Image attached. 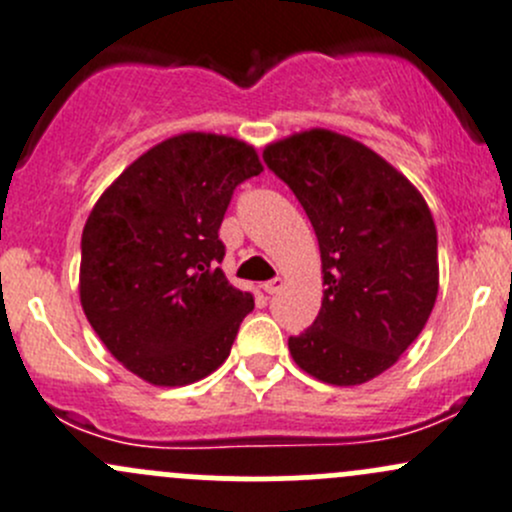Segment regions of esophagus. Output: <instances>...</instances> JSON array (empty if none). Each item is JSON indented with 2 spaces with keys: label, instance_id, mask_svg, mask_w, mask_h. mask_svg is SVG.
<instances>
[{
  "label": "esophagus",
  "instance_id": "esophagus-1",
  "mask_svg": "<svg viewBox=\"0 0 512 512\" xmlns=\"http://www.w3.org/2000/svg\"><path fill=\"white\" fill-rule=\"evenodd\" d=\"M282 287H285V280H282V277H275V280H270V282H265V285H262V289H265L267 294H277Z\"/></svg>",
  "mask_w": 512,
  "mask_h": 512
}]
</instances>
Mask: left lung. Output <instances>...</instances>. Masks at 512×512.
<instances>
[{"instance_id":"left-lung-1","label":"left lung","mask_w":512,"mask_h":512,"mask_svg":"<svg viewBox=\"0 0 512 512\" xmlns=\"http://www.w3.org/2000/svg\"><path fill=\"white\" fill-rule=\"evenodd\" d=\"M262 158L302 203L322 255V307L289 337V354L324 384H366L414 344L436 304L431 210L389 160L327 128L270 143Z\"/></svg>"}]
</instances>
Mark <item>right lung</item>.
<instances>
[{
  "mask_svg": "<svg viewBox=\"0 0 512 512\" xmlns=\"http://www.w3.org/2000/svg\"><path fill=\"white\" fill-rule=\"evenodd\" d=\"M260 173L250 143L190 131L133 160L96 200L81 235V307L138 379L185 386L230 356L255 299L218 267V230L232 190Z\"/></svg>",
  "mask_w": 512,
  "mask_h": 512,
  "instance_id": "1",
  "label": "right lung"
}]
</instances>
